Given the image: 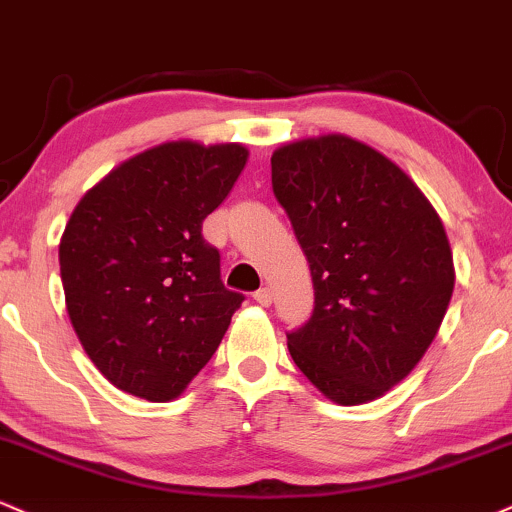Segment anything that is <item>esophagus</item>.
Wrapping results in <instances>:
<instances>
[{
  "mask_svg": "<svg viewBox=\"0 0 512 512\" xmlns=\"http://www.w3.org/2000/svg\"><path fill=\"white\" fill-rule=\"evenodd\" d=\"M254 299H256V304L270 306V304H273V292H270L268 287H261V290L254 294Z\"/></svg>",
  "mask_w": 512,
  "mask_h": 512,
  "instance_id": "esophagus-1",
  "label": "esophagus"
}]
</instances>
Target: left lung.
Returning <instances> with one entry per match:
<instances>
[{
  "instance_id": "8db88e82",
  "label": "left lung",
  "mask_w": 512,
  "mask_h": 512,
  "mask_svg": "<svg viewBox=\"0 0 512 512\" xmlns=\"http://www.w3.org/2000/svg\"><path fill=\"white\" fill-rule=\"evenodd\" d=\"M270 167L314 280V314L287 335L294 364L338 405L383 398L448 311L446 227L410 174L352 136L285 143Z\"/></svg>"
}]
</instances>
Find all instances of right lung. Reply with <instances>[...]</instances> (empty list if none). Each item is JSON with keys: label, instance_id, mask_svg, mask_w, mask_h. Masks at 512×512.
<instances>
[{"label": "right lung", "instance_id": "right-lung-1", "mask_svg": "<svg viewBox=\"0 0 512 512\" xmlns=\"http://www.w3.org/2000/svg\"><path fill=\"white\" fill-rule=\"evenodd\" d=\"M242 143L167 141L83 194L59 242L66 311L114 388L170 402L218 350L242 294L201 234L242 174Z\"/></svg>", "mask_w": 512, "mask_h": 512}]
</instances>
